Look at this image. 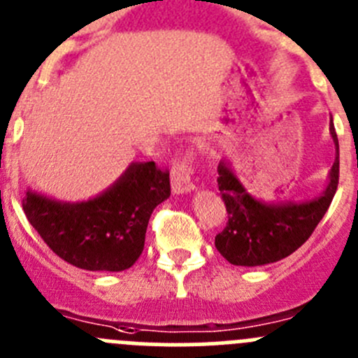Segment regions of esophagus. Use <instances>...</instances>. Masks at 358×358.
Returning a JSON list of instances; mask_svg holds the SVG:
<instances>
[{
  "instance_id": "1",
  "label": "esophagus",
  "mask_w": 358,
  "mask_h": 358,
  "mask_svg": "<svg viewBox=\"0 0 358 358\" xmlns=\"http://www.w3.org/2000/svg\"><path fill=\"white\" fill-rule=\"evenodd\" d=\"M193 154H185L177 157L172 165L170 179H172V192L173 193H186L193 189L192 173H193Z\"/></svg>"
}]
</instances>
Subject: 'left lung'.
<instances>
[{
    "mask_svg": "<svg viewBox=\"0 0 358 358\" xmlns=\"http://www.w3.org/2000/svg\"><path fill=\"white\" fill-rule=\"evenodd\" d=\"M330 134L337 157L330 170V182L313 201L264 204L248 195L234 173L218 165V189L227 209V225L218 232V252L236 266H262L280 261L306 243L330 208L339 185V143L334 124Z\"/></svg>",
    "mask_w": 358,
    "mask_h": 358,
    "instance_id": "1",
    "label": "left lung"
}]
</instances>
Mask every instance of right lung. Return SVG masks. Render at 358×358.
I'll use <instances>...</instances> for the list:
<instances>
[{
    "label": "right lung",
    "instance_id": "add662e5",
    "mask_svg": "<svg viewBox=\"0 0 358 358\" xmlns=\"http://www.w3.org/2000/svg\"><path fill=\"white\" fill-rule=\"evenodd\" d=\"M170 195V173L154 162L133 163L103 195L64 204L28 192L22 209L44 243L72 266L122 271L145 243L154 208Z\"/></svg>",
    "mask_w": 358,
    "mask_h": 358
}]
</instances>
